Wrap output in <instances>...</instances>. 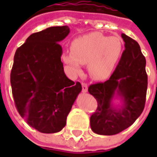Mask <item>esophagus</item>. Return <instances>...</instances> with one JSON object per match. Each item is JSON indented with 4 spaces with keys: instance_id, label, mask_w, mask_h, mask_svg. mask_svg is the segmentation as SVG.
<instances>
[{
    "instance_id": "1",
    "label": "esophagus",
    "mask_w": 157,
    "mask_h": 157,
    "mask_svg": "<svg viewBox=\"0 0 157 157\" xmlns=\"http://www.w3.org/2000/svg\"><path fill=\"white\" fill-rule=\"evenodd\" d=\"M82 92H87V84H86V83H85V82H82Z\"/></svg>"
}]
</instances>
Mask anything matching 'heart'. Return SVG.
<instances>
[{
	"label": "heart",
	"mask_w": 157,
	"mask_h": 157,
	"mask_svg": "<svg viewBox=\"0 0 157 157\" xmlns=\"http://www.w3.org/2000/svg\"><path fill=\"white\" fill-rule=\"evenodd\" d=\"M123 50L120 37H108L100 33H90L73 40L71 52L64 53L62 59L74 74L82 64H88L90 75L97 80L105 79L115 67Z\"/></svg>",
	"instance_id": "1"
}]
</instances>
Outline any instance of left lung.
<instances>
[{
    "instance_id": "8db88e82",
    "label": "left lung",
    "mask_w": 157,
    "mask_h": 157,
    "mask_svg": "<svg viewBox=\"0 0 157 157\" xmlns=\"http://www.w3.org/2000/svg\"><path fill=\"white\" fill-rule=\"evenodd\" d=\"M125 49L115 71L104 82L92 84L89 93L98 102V108L90 118L92 131L102 135H113L132 125L144 110L147 91L145 58L137 42L122 33ZM122 99L120 108L112 100Z\"/></svg>"
}]
</instances>
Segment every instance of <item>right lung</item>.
I'll use <instances>...</instances> for the list:
<instances>
[{"mask_svg": "<svg viewBox=\"0 0 157 157\" xmlns=\"http://www.w3.org/2000/svg\"><path fill=\"white\" fill-rule=\"evenodd\" d=\"M68 26L50 27L29 36L14 55L11 86L16 109L31 127L44 134L60 131L76 97L80 82L70 80L61 62L62 41Z\"/></svg>", "mask_w": 157, "mask_h": 157, "instance_id": "add662e5", "label": "right lung"}]
</instances>
